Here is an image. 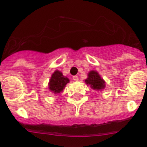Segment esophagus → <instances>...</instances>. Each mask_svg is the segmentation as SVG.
I'll list each match as a JSON object with an SVG mask.
<instances>
[{
	"instance_id": "1",
	"label": "esophagus",
	"mask_w": 147,
	"mask_h": 147,
	"mask_svg": "<svg viewBox=\"0 0 147 147\" xmlns=\"http://www.w3.org/2000/svg\"><path fill=\"white\" fill-rule=\"evenodd\" d=\"M73 80L75 81V82H78V77L77 76H73Z\"/></svg>"
}]
</instances>
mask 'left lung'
<instances>
[{
	"label": "left lung",
	"mask_w": 147,
	"mask_h": 147,
	"mask_svg": "<svg viewBox=\"0 0 147 147\" xmlns=\"http://www.w3.org/2000/svg\"><path fill=\"white\" fill-rule=\"evenodd\" d=\"M85 82L91 88L98 92L105 88V81L95 70H92L88 73V78L85 80Z\"/></svg>",
	"instance_id": "left-lung-1"
}]
</instances>
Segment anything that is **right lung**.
<instances>
[{"instance_id": "obj_1", "label": "right lung", "mask_w": 147, "mask_h": 147, "mask_svg": "<svg viewBox=\"0 0 147 147\" xmlns=\"http://www.w3.org/2000/svg\"><path fill=\"white\" fill-rule=\"evenodd\" d=\"M69 82V79L66 76H64L59 70H55L49 79V89L54 94H60L63 92L66 85Z\"/></svg>"}]
</instances>
